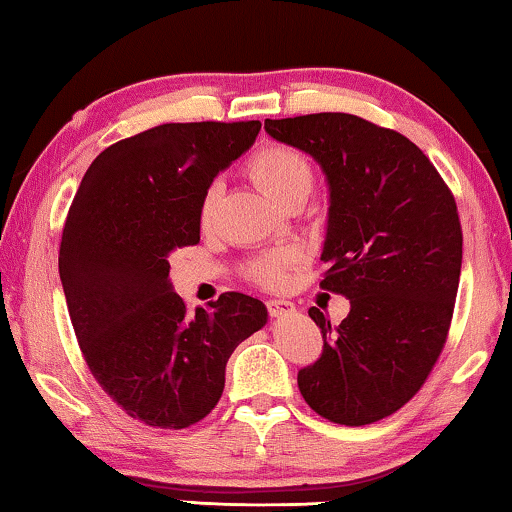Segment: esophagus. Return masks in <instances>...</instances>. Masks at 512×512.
<instances>
[{"label": "esophagus", "instance_id": "obj_1", "mask_svg": "<svg viewBox=\"0 0 512 512\" xmlns=\"http://www.w3.org/2000/svg\"><path fill=\"white\" fill-rule=\"evenodd\" d=\"M268 312L272 317H289L296 312V305L291 300H268Z\"/></svg>", "mask_w": 512, "mask_h": 512}]
</instances>
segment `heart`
<instances>
[{"instance_id": "1", "label": "heart", "mask_w": 512, "mask_h": 512, "mask_svg": "<svg viewBox=\"0 0 512 512\" xmlns=\"http://www.w3.org/2000/svg\"><path fill=\"white\" fill-rule=\"evenodd\" d=\"M249 177L261 191L277 205H286L291 200H307L314 188V167L298 149L286 144L263 146L254 158L249 160ZM219 200V186L207 188L200 205V221L207 223ZM293 261L291 251H272V254L258 256L249 263L247 275L258 284L275 286L282 282L284 268Z\"/></svg>"}]
</instances>
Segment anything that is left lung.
<instances>
[{
	"instance_id": "1",
	"label": "left lung",
	"mask_w": 512,
	"mask_h": 512,
	"mask_svg": "<svg viewBox=\"0 0 512 512\" xmlns=\"http://www.w3.org/2000/svg\"><path fill=\"white\" fill-rule=\"evenodd\" d=\"M265 132L324 170L321 289L349 298L340 326L310 307L324 352L298 370V389L335 424L380 422L422 389L445 347L461 275L457 202L419 146L366 118H265Z\"/></svg>"
}]
</instances>
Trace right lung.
<instances>
[{
	"mask_svg": "<svg viewBox=\"0 0 512 512\" xmlns=\"http://www.w3.org/2000/svg\"><path fill=\"white\" fill-rule=\"evenodd\" d=\"M258 130V121L165 123L121 139L93 160L69 207L58 265L76 340L100 387L149 426L207 417L230 354L268 321L261 300L235 291L191 314L167 261L200 242L207 188Z\"/></svg>",
	"mask_w": 512,
	"mask_h": 512,
	"instance_id": "1",
	"label": "right lung"
}]
</instances>
